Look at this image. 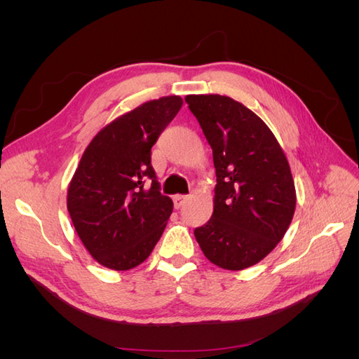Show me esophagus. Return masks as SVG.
I'll use <instances>...</instances> for the list:
<instances>
[{
	"label": "esophagus",
	"mask_w": 359,
	"mask_h": 359,
	"mask_svg": "<svg viewBox=\"0 0 359 359\" xmlns=\"http://www.w3.org/2000/svg\"><path fill=\"white\" fill-rule=\"evenodd\" d=\"M187 199L189 196H186V194H175V196H173V205H175V208L178 210Z\"/></svg>",
	"instance_id": "esophagus-1"
}]
</instances>
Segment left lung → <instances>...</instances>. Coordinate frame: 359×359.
<instances>
[{
	"instance_id": "1",
	"label": "left lung",
	"mask_w": 359,
	"mask_h": 359,
	"mask_svg": "<svg viewBox=\"0 0 359 359\" xmlns=\"http://www.w3.org/2000/svg\"><path fill=\"white\" fill-rule=\"evenodd\" d=\"M212 148L217 184L208 223L194 229L205 257L229 271L253 266L283 240L297 205L283 148L269 127L227 95H187Z\"/></svg>"
}]
</instances>
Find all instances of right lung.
Here are the masks:
<instances>
[{
    "label": "right lung",
    "instance_id": "obj_1",
    "mask_svg": "<svg viewBox=\"0 0 359 359\" xmlns=\"http://www.w3.org/2000/svg\"><path fill=\"white\" fill-rule=\"evenodd\" d=\"M181 106L180 95L149 100L104 126L83 151L67 210L82 244L106 268L140 265L165 231L173 203L160 193L151 148Z\"/></svg>",
    "mask_w": 359,
    "mask_h": 359
}]
</instances>
